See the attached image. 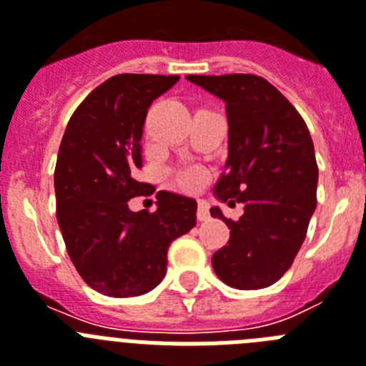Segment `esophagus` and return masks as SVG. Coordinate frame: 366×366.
Returning <instances> with one entry per match:
<instances>
[{
	"instance_id": "34e87169",
	"label": "esophagus",
	"mask_w": 366,
	"mask_h": 366,
	"mask_svg": "<svg viewBox=\"0 0 366 366\" xmlns=\"http://www.w3.org/2000/svg\"><path fill=\"white\" fill-rule=\"evenodd\" d=\"M196 216H198L199 222H207V219L211 218V212H209V203L203 202V199H199L198 212H196Z\"/></svg>"
}]
</instances>
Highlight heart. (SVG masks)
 Listing matches in <instances>:
<instances>
[{
  "label": "heart",
  "mask_w": 366,
  "mask_h": 366,
  "mask_svg": "<svg viewBox=\"0 0 366 366\" xmlns=\"http://www.w3.org/2000/svg\"><path fill=\"white\" fill-rule=\"evenodd\" d=\"M203 179H205V174H203L199 168H187V170H183V172L179 174V177H177L179 185L183 187V189L189 190L198 189L203 183Z\"/></svg>",
  "instance_id": "obj_1"
}]
</instances>
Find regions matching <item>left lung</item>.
<instances>
[{
    "label": "left lung",
    "instance_id": "8db88e82",
    "mask_svg": "<svg viewBox=\"0 0 366 366\" xmlns=\"http://www.w3.org/2000/svg\"><path fill=\"white\" fill-rule=\"evenodd\" d=\"M225 102L227 163L214 187L219 202L244 205L238 219L211 214L231 229L212 254L218 279L236 290H262L292 267L317 207L319 168L306 122L290 100L257 74H187Z\"/></svg>",
    "mask_w": 366,
    "mask_h": 366
}]
</instances>
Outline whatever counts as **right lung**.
Masks as SVG:
<instances>
[{"mask_svg":"<svg viewBox=\"0 0 366 366\" xmlns=\"http://www.w3.org/2000/svg\"><path fill=\"white\" fill-rule=\"evenodd\" d=\"M179 76L115 74L74 109L56 168V218L67 253L84 282L108 297L152 292L167 273L168 247L196 225V199L157 192V211L132 212L128 202L147 183L143 126L148 108Z\"/></svg>","mask_w":366,"mask_h":366,"instance_id":"obj_1","label":"right lung"}]
</instances>
